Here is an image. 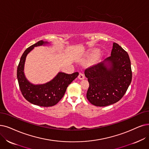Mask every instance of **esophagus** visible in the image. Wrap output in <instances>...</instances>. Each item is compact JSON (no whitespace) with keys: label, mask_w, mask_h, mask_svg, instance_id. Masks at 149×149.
I'll use <instances>...</instances> for the list:
<instances>
[{"label":"esophagus","mask_w":149,"mask_h":149,"mask_svg":"<svg viewBox=\"0 0 149 149\" xmlns=\"http://www.w3.org/2000/svg\"><path fill=\"white\" fill-rule=\"evenodd\" d=\"M85 78V76L84 74H83L82 73H79V75H78V78L79 79H84Z\"/></svg>","instance_id":"obj_1"}]
</instances>
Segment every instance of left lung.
I'll list each match as a JSON object with an SVG mask.
<instances>
[{
	"mask_svg": "<svg viewBox=\"0 0 149 149\" xmlns=\"http://www.w3.org/2000/svg\"><path fill=\"white\" fill-rule=\"evenodd\" d=\"M111 56L86 69L89 83L87 98L96 106H106L118 102L125 94L132 80L131 62L127 51L113 43ZM109 62V65L105 63Z\"/></svg>",
	"mask_w": 149,
	"mask_h": 149,
	"instance_id": "obj_1",
	"label": "left lung"
}]
</instances>
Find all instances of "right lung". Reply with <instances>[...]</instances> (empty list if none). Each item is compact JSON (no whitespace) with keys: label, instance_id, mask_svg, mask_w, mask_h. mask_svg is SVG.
Returning a JSON list of instances; mask_svg holds the SVG:
<instances>
[{"label":"right lung","instance_id":"obj_1","mask_svg":"<svg viewBox=\"0 0 149 149\" xmlns=\"http://www.w3.org/2000/svg\"><path fill=\"white\" fill-rule=\"evenodd\" d=\"M47 43L41 40L27 48L21 57L17 68V78L23 97L29 102L43 107L56 105L63 97L68 85L79 74L78 72L70 74L61 72L46 84L41 85L31 84L25 78L23 71L26 57L34 47Z\"/></svg>","mask_w":149,"mask_h":149}]
</instances>
